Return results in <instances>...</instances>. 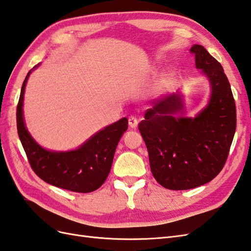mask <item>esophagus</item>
Wrapping results in <instances>:
<instances>
[{"label": "esophagus", "instance_id": "34e87169", "mask_svg": "<svg viewBox=\"0 0 251 251\" xmlns=\"http://www.w3.org/2000/svg\"><path fill=\"white\" fill-rule=\"evenodd\" d=\"M128 126H130L132 128H136L138 126V119L134 116L128 117Z\"/></svg>", "mask_w": 251, "mask_h": 251}]
</instances>
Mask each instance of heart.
<instances>
[{
    "label": "heart",
    "instance_id": "1",
    "mask_svg": "<svg viewBox=\"0 0 251 251\" xmlns=\"http://www.w3.org/2000/svg\"><path fill=\"white\" fill-rule=\"evenodd\" d=\"M173 81H174V73L173 72L165 73L163 76L159 79L156 86V91L157 92H162V91H165L166 89L171 87Z\"/></svg>",
    "mask_w": 251,
    "mask_h": 251
}]
</instances>
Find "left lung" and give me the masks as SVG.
Masks as SVG:
<instances>
[{
	"instance_id": "left-lung-1",
	"label": "left lung",
	"mask_w": 251,
	"mask_h": 251,
	"mask_svg": "<svg viewBox=\"0 0 251 251\" xmlns=\"http://www.w3.org/2000/svg\"><path fill=\"white\" fill-rule=\"evenodd\" d=\"M197 69L210 85L206 107L193 117H178L180 93L147 110L139 131L149 151L151 174L163 187L183 191L203 185L222 171L237 126L230 83L223 67L201 45H194Z\"/></svg>"
}]
</instances>
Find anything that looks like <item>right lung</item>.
<instances>
[{
    "label": "right lung",
    "mask_w": 251,
    "mask_h": 251,
    "mask_svg": "<svg viewBox=\"0 0 251 251\" xmlns=\"http://www.w3.org/2000/svg\"><path fill=\"white\" fill-rule=\"evenodd\" d=\"M33 69L23 82L17 107L18 134L31 169L53 186L83 194L96 191L108 178L117 144L127 130V118H121L98 131L76 150L55 151L44 149L28 132L23 116L25 87Z\"/></svg>",
    "instance_id": "right-lung-1"
}]
</instances>
